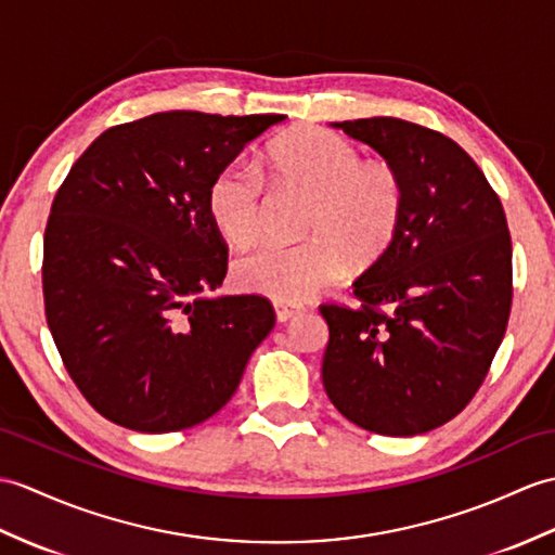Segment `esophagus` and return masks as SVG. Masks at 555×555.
I'll return each instance as SVG.
<instances>
[{
	"mask_svg": "<svg viewBox=\"0 0 555 555\" xmlns=\"http://www.w3.org/2000/svg\"><path fill=\"white\" fill-rule=\"evenodd\" d=\"M276 309V319L281 321V324H286V321L295 319L300 312H302V305H295V302H276L274 305Z\"/></svg>",
	"mask_w": 555,
	"mask_h": 555,
	"instance_id": "esophagus-1",
	"label": "esophagus"
}]
</instances>
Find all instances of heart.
<instances>
[{"label": "heart", "instance_id": "heart-1", "mask_svg": "<svg viewBox=\"0 0 555 555\" xmlns=\"http://www.w3.org/2000/svg\"><path fill=\"white\" fill-rule=\"evenodd\" d=\"M267 172L283 189L312 198L302 243H267L234 267L241 288L276 302H302L338 283L347 267L366 269L390 250L406 208L404 179L388 163H364L362 151L324 127H302L269 149ZM208 208L234 246L260 238L267 186L255 165L234 160L219 170Z\"/></svg>", "mask_w": 555, "mask_h": 555}]
</instances>
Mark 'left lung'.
<instances>
[{
	"label": "left lung",
	"instance_id": "8db88e82",
	"mask_svg": "<svg viewBox=\"0 0 555 555\" xmlns=\"http://www.w3.org/2000/svg\"><path fill=\"white\" fill-rule=\"evenodd\" d=\"M402 175L406 208L383 260L354 281L359 305L324 302V390L340 414L409 437L459 416L508 326L513 250L496 191L449 137L399 118L336 122Z\"/></svg>",
	"mask_w": 555,
	"mask_h": 555
}]
</instances>
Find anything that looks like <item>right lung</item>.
<instances>
[{"instance_id": "1", "label": "right lung", "mask_w": 555, "mask_h": 555, "mask_svg": "<svg viewBox=\"0 0 555 555\" xmlns=\"http://www.w3.org/2000/svg\"><path fill=\"white\" fill-rule=\"evenodd\" d=\"M286 115L167 111L115 125L59 186L44 229V314L77 390L137 433L186 430L236 392L276 324L222 286L212 179Z\"/></svg>"}]
</instances>
